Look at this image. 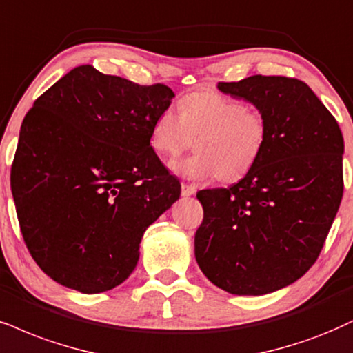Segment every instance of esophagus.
<instances>
[{"label":"esophagus","instance_id":"34e87169","mask_svg":"<svg viewBox=\"0 0 353 353\" xmlns=\"http://www.w3.org/2000/svg\"><path fill=\"white\" fill-rule=\"evenodd\" d=\"M196 185L193 183H181V194L183 196H191V194L196 193Z\"/></svg>","mask_w":353,"mask_h":353}]
</instances>
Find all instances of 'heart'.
<instances>
[{"instance_id": "b5f03b06", "label": "heart", "mask_w": 353, "mask_h": 353, "mask_svg": "<svg viewBox=\"0 0 353 353\" xmlns=\"http://www.w3.org/2000/svg\"><path fill=\"white\" fill-rule=\"evenodd\" d=\"M268 137L267 119L241 99L196 91L178 103V114L167 108L150 128V149L162 159H175L194 139L193 155L172 163L176 173L193 180L219 176L241 180L255 167Z\"/></svg>"}]
</instances>
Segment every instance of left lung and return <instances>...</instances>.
Wrapping results in <instances>:
<instances>
[{
  "mask_svg": "<svg viewBox=\"0 0 353 353\" xmlns=\"http://www.w3.org/2000/svg\"><path fill=\"white\" fill-rule=\"evenodd\" d=\"M217 88L256 106L268 137L239 183L196 194L204 217L194 255L216 286L260 296L301 278L323 250L343 194V137L298 78L254 75Z\"/></svg>",
  "mask_w": 353,
  "mask_h": 353,
  "instance_id": "8db88e82",
  "label": "left lung"
}]
</instances>
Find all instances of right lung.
Here are the masks:
<instances>
[{
    "label": "right lung",
    "instance_id": "1",
    "mask_svg": "<svg viewBox=\"0 0 353 353\" xmlns=\"http://www.w3.org/2000/svg\"><path fill=\"white\" fill-rule=\"evenodd\" d=\"M172 98L167 85L80 65L28 111L11 191L26 247L52 280L103 293L136 268L145 229L180 198L149 143Z\"/></svg>",
    "mask_w": 353,
    "mask_h": 353
}]
</instances>
